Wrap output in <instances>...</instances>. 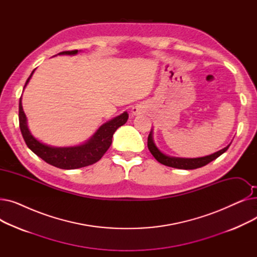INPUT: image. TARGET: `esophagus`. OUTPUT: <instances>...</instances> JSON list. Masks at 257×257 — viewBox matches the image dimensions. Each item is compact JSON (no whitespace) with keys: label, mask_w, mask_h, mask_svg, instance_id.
I'll use <instances>...</instances> for the list:
<instances>
[{"label":"esophagus","mask_w":257,"mask_h":257,"mask_svg":"<svg viewBox=\"0 0 257 257\" xmlns=\"http://www.w3.org/2000/svg\"><path fill=\"white\" fill-rule=\"evenodd\" d=\"M143 111H144V110H143V108H142L141 106H136V107H133V108H132V110H131L132 114H134V115L141 114Z\"/></svg>","instance_id":"1"}]
</instances>
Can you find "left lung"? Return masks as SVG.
<instances>
[{
	"label": "left lung",
	"mask_w": 257,
	"mask_h": 257,
	"mask_svg": "<svg viewBox=\"0 0 257 257\" xmlns=\"http://www.w3.org/2000/svg\"><path fill=\"white\" fill-rule=\"evenodd\" d=\"M230 145H231V143L229 144L227 147L223 148L222 150H220L218 152H214L207 156L196 157V158H185V157L170 156V155L165 154L164 152H161L154 143L152 129H151L149 137H148V149L150 150L151 154L155 157V159L158 161V163L163 164L165 166H168V167H172L175 169H182V170H194V169H198V168L206 166L207 164L210 163V161L217 159L219 156H221L223 153H225L228 150V148Z\"/></svg>",
	"instance_id": "obj_1"
}]
</instances>
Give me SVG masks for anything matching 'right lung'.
<instances>
[{"instance_id": "right-lung-1", "label": "right lung", "mask_w": 257, "mask_h": 257, "mask_svg": "<svg viewBox=\"0 0 257 257\" xmlns=\"http://www.w3.org/2000/svg\"><path fill=\"white\" fill-rule=\"evenodd\" d=\"M79 52L80 51L78 50L64 51L57 54V55L74 56L77 55ZM34 71L31 73L30 77L27 79L24 89L27 84L29 83ZM128 116L129 114L127 113V111H124L119 115L107 120L106 123H104L97 129V131L87 141L82 144L69 147H54L44 144L33 136L28 127L27 116L23 109L22 98L20 99L19 105L20 128L26 145L28 146V148L33 153L44 159L47 164L63 170H74L96 164L97 161L102 158L106 151L109 149L112 143L113 133L118 127L123 126L126 123Z\"/></svg>"}]
</instances>
